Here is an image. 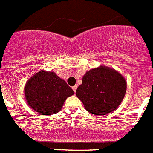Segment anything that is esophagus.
Returning <instances> with one entry per match:
<instances>
[{
  "instance_id": "34e87169",
  "label": "esophagus",
  "mask_w": 153,
  "mask_h": 153,
  "mask_svg": "<svg viewBox=\"0 0 153 153\" xmlns=\"http://www.w3.org/2000/svg\"><path fill=\"white\" fill-rule=\"evenodd\" d=\"M72 89H73V91H74V92H76V91L77 89V87H76V86H74V87H72Z\"/></svg>"
}]
</instances>
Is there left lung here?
Returning <instances> with one entry per match:
<instances>
[{"instance_id": "obj_1", "label": "left lung", "mask_w": 153, "mask_h": 153, "mask_svg": "<svg viewBox=\"0 0 153 153\" xmlns=\"http://www.w3.org/2000/svg\"><path fill=\"white\" fill-rule=\"evenodd\" d=\"M127 89L125 77L106 66L86 72L76 95L86 110L95 115H104L118 108Z\"/></svg>"}]
</instances>
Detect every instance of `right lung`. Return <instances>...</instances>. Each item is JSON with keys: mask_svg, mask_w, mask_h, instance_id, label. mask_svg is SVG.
<instances>
[{"mask_svg": "<svg viewBox=\"0 0 153 153\" xmlns=\"http://www.w3.org/2000/svg\"><path fill=\"white\" fill-rule=\"evenodd\" d=\"M28 106L43 115H53L61 111L74 91L54 72L40 70L28 79L24 88Z\"/></svg>", "mask_w": 153, "mask_h": 153, "instance_id": "obj_1", "label": "right lung"}]
</instances>
